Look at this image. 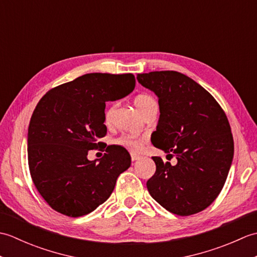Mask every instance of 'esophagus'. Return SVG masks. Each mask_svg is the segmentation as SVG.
I'll use <instances>...</instances> for the list:
<instances>
[{"label":"esophagus","mask_w":257,"mask_h":257,"mask_svg":"<svg viewBox=\"0 0 257 257\" xmlns=\"http://www.w3.org/2000/svg\"><path fill=\"white\" fill-rule=\"evenodd\" d=\"M140 156L139 155H137V154H135V152H132V160L133 161H137V160H139L140 159Z\"/></svg>","instance_id":"1"}]
</instances>
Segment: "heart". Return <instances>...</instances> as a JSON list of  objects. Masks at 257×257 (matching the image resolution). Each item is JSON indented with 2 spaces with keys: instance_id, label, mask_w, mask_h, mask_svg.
I'll use <instances>...</instances> for the list:
<instances>
[{
  "instance_id": "b5f03b06",
  "label": "heart",
  "mask_w": 257,
  "mask_h": 257,
  "mask_svg": "<svg viewBox=\"0 0 257 257\" xmlns=\"http://www.w3.org/2000/svg\"><path fill=\"white\" fill-rule=\"evenodd\" d=\"M154 103H157L155 98L150 96V95H147V94H141V95L136 97V99H135L136 107L138 108V110L143 114L145 113L147 109H148L150 106L154 105ZM112 111H113L112 108H109L108 110L106 111L105 118H106L107 121H109V120L111 119ZM117 143L119 145L124 146V147H130V148H139V147H140V141L133 138V137H129V136H122V137H120L117 140Z\"/></svg>"
}]
</instances>
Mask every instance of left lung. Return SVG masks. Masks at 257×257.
I'll list each match as a JSON object with an SVG mask.
<instances>
[{
	"mask_svg": "<svg viewBox=\"0 0 257 257\" xmlns=\"http://www.w3.org/2000/svg\"><path fill=\"white\" fill-rule=\"evenodd\" d=\"M137 79L159 98L152 145L177 158L171 166L152 157L150 195L173 214L203 211L220 194L232 165L234 143L225 112L209 91L181 73L161 70L138 74Z\"/></svg>",
	"mask_w": 257,
	"mask_h": 257,
	"instance_id": "obj_1",
	"label": "left lung"
}]
</instances>
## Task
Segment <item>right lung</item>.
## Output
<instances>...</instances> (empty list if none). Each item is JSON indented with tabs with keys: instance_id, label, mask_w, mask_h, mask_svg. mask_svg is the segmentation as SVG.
I'll list each match as a JSON object with an SVG mask.
<instances>
[{
	"instance_id": "add662e5",
	"label": "right lung",
	"mask_w": 257,
	"mask_h": 257,
	"mask_svg": "<svg viewBox=\"0 0 257 257\" xmlns=\"http://www.w3.org/2000/svg\"><path fill=\"white\" fill-rule=\"evenodd\" d=\"M133 74L91 73L47 91L32 114L27 156L33 182L48 205L78 217L102 204L120 173L132 165L123 147L106 149L101 159H87L105 137L106 101L135 89Z\"/></svg>"
}]
</instances>
